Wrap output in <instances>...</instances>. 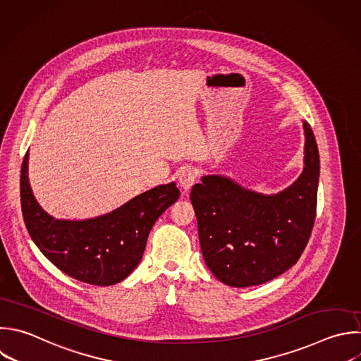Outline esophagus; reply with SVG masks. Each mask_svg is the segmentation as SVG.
Masks as SVG:
<instances>
[{
    "label": "esophagus",
    "mask_w": 361,
    "mask_h": 361,
    "mask_svg": "<svg viewBox=\"0 0 361 361\" xmlns=\"http://www.w3.org/2000/svg\"><path fill=\"white\" fill-rule=\"evenodd\" d=\"M196 178H197V171L195 168H190V166L183 168L179 173V183L182 186V189L189 190L193 186Z\"/></svg>",
    "instance_id": "1"
}]
</instances>
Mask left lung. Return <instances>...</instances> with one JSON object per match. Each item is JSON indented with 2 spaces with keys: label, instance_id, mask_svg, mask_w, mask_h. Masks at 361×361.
Here are the masks:
<instances>
[{
  "label": "left lung",
  "instance_id": "left-lung-1",
  "mask_svg": "<svg viewBox=\"0 0 361 361\" xmlns=\"http://www.w3.org/2000/svg\"><path fill=\"white\" fill-rule=\"evenodd\" d=\"M305 166L276 195L241 188L220 175H207L190 192L203 258L223 283L245 288L268 282L300 258L316 217L319 151L303 121Z\"/></svg>",
  "mask_w": 361,
  "mask_h": 361
}]
</instances>
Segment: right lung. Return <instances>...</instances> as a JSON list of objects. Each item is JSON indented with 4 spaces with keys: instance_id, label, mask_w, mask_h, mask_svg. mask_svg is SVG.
Masks as SVG:
<instances>
[{
    "instance_id": "add662e5",
    "label": "right lung",
    "mask_w": 361,
    "mask_h": 361,
    "mask_svg": "<svg viewBox=\"0 0 361 361\" xmlns=\"http://www.w3.org/2000/svg\"><path fill=\"white\" fill-rule=\"evenodd\" d=\"M21 168V206L28 233L42 254L69 276L99 286L126 279L140 264L148 234L180 192L175 182L147 190L121 207L87 220H59L37 202Z\"/></svg>"
}]
</instances>
